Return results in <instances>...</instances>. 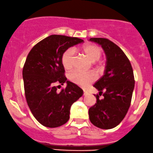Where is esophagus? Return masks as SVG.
<instances>
[{"label": "esophagus", "mask_w": 153, "mask_h": 153, "mask_svg": "<svg viewBox=\"0 0 153 153\" xmlns=\"http://www.w3.org/2000/svg\"><path fill=\"white\" fill-rule=\"evenodd\" d=\"M88 94L87 91H86V90H84V95H86V94Z\"/></svg>", "instance_id": "34e87169"}]
</instances>
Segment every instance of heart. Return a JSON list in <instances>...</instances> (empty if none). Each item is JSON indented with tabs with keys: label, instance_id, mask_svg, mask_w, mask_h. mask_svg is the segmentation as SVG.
Here are the masks:
<instances>
[{
	"label": "heart",
	"instance_id": "heart-1",
	"mask_svg": "<svg viewBox=\"0 0 153 153\" xmlns=\"http://www.w3.org/2000/svg\"><path fill=\"white\" fill-rule=\"evenodd\" d=\"M82 51L89 58L91 62L98 61L102 56V51L98 46L95 44H86L82 47ZM74 59V50L73 48H68L63 53L62 56V65L66 69L69 70L72 68ZM69 79L73 83L86 87L88 84L95 79V76L91 73H84L79 71H74L69 75Z\"/></svg>",
	"mask_w": 153,
	"mask_h": 153
}]
</instances>
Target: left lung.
Here are the masks:
<instances>
[{
    "label": "left lung",
    "instance_id": "obj_1",
    "mask_svg": "<svg viewBox=\"0 0 153 153\" xmlns=\"http://www.w3.org/2000/svg\"><path fill=\"white\" fill-rule=\"evenodd\" d=\"M89 41L100 45L107 57L104 75L94 84L100 92L95 95L97 103L89 109V120L94 126L109 130L123 121L130 107L134 87L133 70L125 53L112 41L104 38ZM102 94L103 98L100 99Z\"/></svg>",
    "mask_w": 153,
    "mask_h": 153
}]
</instances>
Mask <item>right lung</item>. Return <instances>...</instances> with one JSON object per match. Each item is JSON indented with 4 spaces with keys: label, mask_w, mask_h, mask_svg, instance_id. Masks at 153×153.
I'll use <instances>...</instances> for the list:
<instances>
[{
    "label": "right lung",
    "mask_w": 153,
    "mask_h": 153,
    "mask_svg": "<svg viewBox=\"0 0 153 153\" xmlns=\"http://www.w3.org/2000/svg\"><path fill=\"white\" fill-rule=\"evenodd\" d=\"M83 40L76 37L51 35L32 48L23 69L25 96L34 117L45 127H60L69 120L74 102L83 95L78 86L64 76L62 56L66 50ZM67 87L60 93L56 83Z\"/></svg>",
    "instance_id": "1"
}]
</instances>
